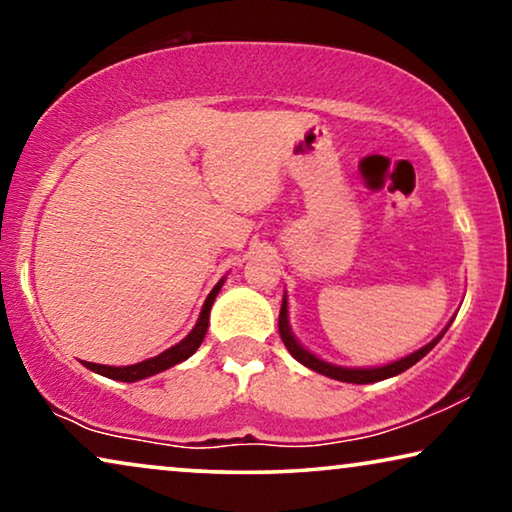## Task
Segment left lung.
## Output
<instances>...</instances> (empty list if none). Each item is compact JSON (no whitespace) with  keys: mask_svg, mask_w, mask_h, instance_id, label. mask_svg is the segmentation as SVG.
<instances>
[{"mask_svg":"<svg viewBox=\"0 0 512 512\" xmlns=\"http://www.w3.org/2000/svg\"><path fill=\"white\" fill-rule=\"evenodd\" d=\"M447 328H450V324H447L443 328V333L436 335V338H433L431 342H426L424 347H419L417 352L403 356V359L384 363V366H373V368H347V366H335V363H328L324 359H319V356H314L310 349H305L303 345H300L298 338L291 331V324H289V298H286V293H284V298H282V310H279V335H282V342L286 345V349H289V352H291L293 359L303 363L305 368L314 370V373L331 377V380L352 382V384H370V382L387 380V377L401 375L403 370H408L410 366H415L419 359H424V356L429 354L431 349L438 345L440 338H443Z\"/></svg>","mask_w":512,"mask_h":512,"instance_id":"1","label":"left lung"}]
</instances>
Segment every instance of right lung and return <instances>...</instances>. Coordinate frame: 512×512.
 I'll use <instances>...</instances> for the list:
<instances>
[{
  "label": "right lung",
  "mask_w": 512,
  "mask_h": 512,
  "mask_svg": "<svg viewBox=\"0 0 512 512\" xmlns=\"http://www.w3.org/2000/svg\"><path fill=\"white\" fill-rule=\"evenodd\" d=\"M223 282H226V277H221L219 282H216L214 289L209 291V296L205 300V305H202V312H200L198 321H195V326L191 328V333H188L181 342H177L174 347L165 349L163 354L153 356V359L132 363V366H102V363H88V361H83V366H86L88 370H93V373H97V375L109 377V380L137 382V380H146V377H151V375L163 373V370L177 366V363H181V361H186L188 356H193L195 352H198L202 340H205V333L209 326V310H212V305H214L216 296H219Z\"/></svg>",
  "instance_id": "right-lung-1"
}]
</instances>
